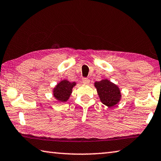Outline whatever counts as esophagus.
<instances>
[{"label": "esophagus", "mask_w": 161, "mask_h": 161, "mask_svg": "<svg viewBox=\"0 0 161 161\" xmlns=\"http://www.w3.org/2000/svg\"><path fill=\"white\" fill-rule=\"evenodd\" d=\"M81 81H82V83L85 84V85H89V84H90V81L88 78H85V77L82 78Z\"/></svg>", "instance_id": "obj_1"}]
</instances>
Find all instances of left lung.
I'll return each instance as SVG.
<instances>
[{
  "instance_id": "1",
  "label": "left lung",
  "mask_w": 161,
  "mask_h": 161,
  "mask_svg": "<svg viewBox=\"0 0 161 161\" xmlns=\"http://www.w3.org/2000/svg\"><path fill=\"white\" fill-rule=\"evenodd\" d=\"M94 86L101 102L109 108L114 106L120 100L121 93L119 87L110 81L103 80L96 81Z\"/></svg>"
}]
</instances>
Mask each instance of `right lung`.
Wrapping results in <instances>:
<instances>
[{"label":"right lung","mask_w":161,"mask_h":161,"mask_svg":"<svg viewBox=\"0 0 161 161\" xmlns=\"http://www.w3.org/2000/svg\"><path fill=\"white\" fill-rule=\"evenodd\" d=\"M76 85L75 82H70L67 80L60 81L53 89V97L58 101L67 102L72 92V88Z\"/></svg>","instance_id":"right-lung-1"}]
</instances>
